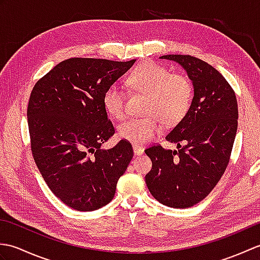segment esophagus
<instances>
[{"label":"esophagus","mask_w":260,"mask_h":260,"mask_svg":"<svg viewBox=\"0 0 260 260\" xmlns=\"http://www.w3.org/2000/svg\"><path fill=\"white\" fill-rule=\"evenodd\" d=\"M133 150H134V154L135 155H142L143 153H144V148L139 146V145H133Z\"/></svg>","instance_id":"1"}]
</instances>
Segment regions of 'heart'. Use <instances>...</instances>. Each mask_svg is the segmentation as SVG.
Listing matches in <instances>:
<instances>
[{
    "label": "heart",
    "instance_id": "obj_1",
    "mask_svg": "<svg viewBox=\"0 0 260 260\" xmlns=\"http://www.w3.org/2000/svg\"><path fill=\"white\" fill-rule=\"evenodd\" d=\"M127 84L135 91L146 93L143 117L127 118L118 125V135L133 144L151 141L164 125L171 126L184 117L190 108L193 88L183 75L170 74L161 64L145 62L127 78ZM103 105L115 118L125 114V92L117 85L109 86L104 92Z\"/></svg>",
    "mask_w": 260,
    "mask_h": 260
}]
</instances>
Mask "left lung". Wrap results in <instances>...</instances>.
Segmentation results:
<instances>
[{"mask_svg": "<svg viewBox=\"0 0 260 260\" xmlns=\"http://www.w3.org/2000/svg\"><path fill=\"white\" fill-rule=\"evenodd\" d=\"M161 59L183 67L194 95L184 117L165 137L178 151L161 145L145 150L152 161L145 182L159 203L185 209L203 200L227 169L238 127V105L229 82L203 60L189 54Z\"/></svg>", "mask_w": 260, "mask_h": 260, "instance_id": "left-lung-1", "label": "left lung"}]
</instances>
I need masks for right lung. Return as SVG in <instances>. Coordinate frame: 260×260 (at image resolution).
Instances as JSON below:
<instances>
[{
    "instance_id": "right-lung-1",
    "label": "right lung",
    "mask_w": 260,
    "mask_h": 260,
    "mask_svg": "<svg viewBox=\"0 0 260 260\" xmlns=\"http://www.w3.org/2000/svg\"><path fill=\"white\" fill-rule=\"evenodd\" d=\"M134 62L70 58L31 91L26 115L33 158L53 194L77 211H93L112 201L134 155L124 140L101 148L115 133L104 92Z\"/></svg>"
}]
</instances>
